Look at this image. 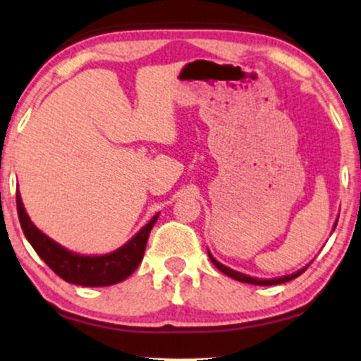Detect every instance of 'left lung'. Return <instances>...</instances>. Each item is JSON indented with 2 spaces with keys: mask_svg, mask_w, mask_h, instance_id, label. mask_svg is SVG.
I'll use <instances>...</instances> for the list:
<instances>
[{
  "mask_svg": "<svg viewBox=\"0 0 361 361\" xmlns=\"http://www.w3.org/2000/svg\"><path fill=\"white\" fill-rule=\"evenodd\" d=\"M335 227H336V224H335ZM209 257H210V262H212V264L217 267L219 270H221L222 274H226V275H228V277H232V279H235V280H238V282H245V283H254V285H279V283H285V282H290V280H293V279H297L298 275H302L303 272H305V269H302V270H298L297 274H292V275H287V277H280V279H274V280H260V279H254V277H249V275H243V274H238V272H235V270H232V269H228V267H226V265H222L221 262H217L214 259L212 255H210V252H209Z\"/></svg>",
  "mask_w": 361,
  "mask_h": 361,
  "instance_id": "1",
  "label": "left lung"
}]
</instances>
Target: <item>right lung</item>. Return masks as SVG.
I'll return each instance as SVG.
<instances>
[{"label":"right lung","mask_w":361,"mask_h":361,"mask_svg":"<svg viewBox=\"0 0 361 361\" xmlns=\"http://www.w3.org/2000/svg\"><path fill=\"white\" fill-rule=\"evenodd\" d=\"M16 209L23 232H25L32 249L36 250V254L41 257V260L58 277L66 280L69 283L82 285V287H106V285H114L128 279L142 260L149 233H151L154 224L159 217V214L154 215L151 222L146 227L140 228L137 235L130 238V242L126 243L123 249L101 257H84L63 249L54 240H51L48 235L37 231L35 224L27 217L18 190Z\"/></svg>","instance_id":"1"}]
</instances>
